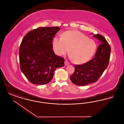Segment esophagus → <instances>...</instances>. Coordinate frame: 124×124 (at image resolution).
<instances>
[{"instance_id":"esophagus-1","label":"esophagus","mask_w":124,"mask_h":124,"mask_svg":"<svg viewBox=\"0 0 124 124\" xmlns=\"http://www.w3.org/2000/svg\"><path fill=\"white\" fill-rule=\"evenodd\" d=\"M70 64L69 62L67 61V60H65V65H69Z\"/></svg>"}]
</instances>
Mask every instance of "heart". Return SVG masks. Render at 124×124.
I'll return each mask as SVG.
<instances>
[{
    "label": "heart",
    "instance_id": "b5f03b06",
    "mask_svg": "<svg viewBox=\"0 0 124 124\" xmlns=\"http://www.w3.org/2000/svg\"><path fill=\"white\" fill-rule=\"evenodd\" d=\"M54 52L59 56L67 53L70 50L71 58L77 64L87 62L94 54L97 45L95 42L82 33L68 31L62 37L55 36L52 42Z\"/></svg>",
    "mask_w": 124,
    "mask_h": 124
}]
</instances>
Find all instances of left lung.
Masks as SVG:
<instances>
[{"instance_id": "left-lung-1", "label": "left lung", "mask_w": 124, "mask_h": 124, "mask_svg": "<svg viewBox=\"0 0 124 124\" xmlns=\"http://www.w3.org/2000/svg\"><path fill=\"white\" fill-rule=\"evenodd\" d=\"M93 37L100 44L94 57L83 65H74L75 71L70 76L71 82L77 85L84 86L96 82L109 64L111 50L109 44L103 36L96 34Z\"/></svg>"}]
</instances>
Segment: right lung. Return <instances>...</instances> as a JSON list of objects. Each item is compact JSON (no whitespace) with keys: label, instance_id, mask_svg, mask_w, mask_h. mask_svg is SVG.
<instances>
[{"label":"right lung","instance_id":"right-lung-1","mask_svg":"<svg viewBox=\"0 0 124 124\" xmlns=\"http://www.w3.org/2000/svg\"><path fill=\"white\" fill-rule=\"evenodd\" d=\"M58 27H39L24 37L19 51L20 69L29 81L45 85L52 79L55 70L64 66L65 59L53 50V37Z\"/></svg>","mask_w":124,"mask_h":124}]
</instances>
